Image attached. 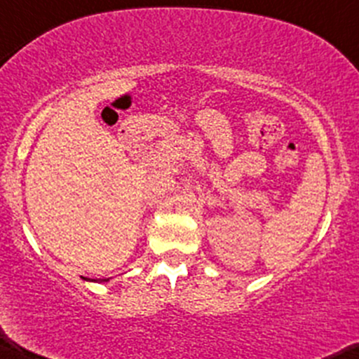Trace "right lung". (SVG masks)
<instances>
[{
	"mask_svg": "<svg viewBox=\"0 0 359 359\" xmlns=\"http://www.w3.org/2000/svg\"><path fill=\"white\" fill-rule=\"evenodd\" d=\"M102 282H107V280H102Z\"/></svg>",
	"mask_w": 359,
	"mask_h": 359,
	"instance_id": "add662e5",
	"label": "right lung"
}]
</instances>
